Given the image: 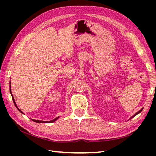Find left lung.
Here are the masks:
<instances>
[{
  "instance_id": "obj_1",
  "label": "left lung",
  "mask_w": 156,
  "mask_h": 156,
  "mask_svg": "<svg viewBox=\"0 0 156 156\" xmlns=\"http://www.w3.org/2000/svg\"><path fill=\"white\" fill-rule=\"evenodd\" d=\"M143 108H141V109H140V110L139 111H138L137 112H136V113H135V114L134 115H133V116H131V117L130 118V119H129V120H130V119H132V118H133L134 116H136V115H138V114H139V113H140V112L141 111H143Z\"/></svg>"
}]
</instances>
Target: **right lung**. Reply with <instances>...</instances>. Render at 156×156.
Wrapping results in <instances>:
<instances>
[{
  "label": "right lung",
  "instance_id": "add662e5",
  "mask_svg": "<svg viewBox=\"0 0 156 156\" xmlns=\"http://www.w3.org/2000/svg\"><path fill=\"white\" fill-rule=\"evenodd\" d=\"M10 94H11V95H12V100H13V103H14V105H15V106L16 107V108H17V109L20 111L22 114H24V113H23L20 108H19L18 107H17V105H16V101H15V100H14V98H13V95H12V91H11V85H10ZM59 118V116H58V117H56V119H53V120H50V121H43V120H34V119H32V121H34V122H37V123H52V122H55L56 120H57Z\"/></svg>",
  "mask_w": 156,
  "mask_h": 156
}]
</instances>
